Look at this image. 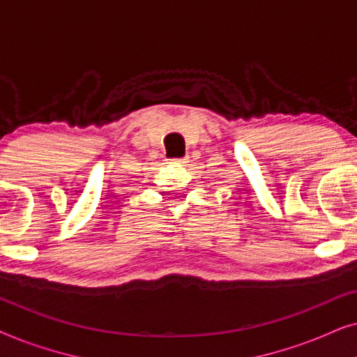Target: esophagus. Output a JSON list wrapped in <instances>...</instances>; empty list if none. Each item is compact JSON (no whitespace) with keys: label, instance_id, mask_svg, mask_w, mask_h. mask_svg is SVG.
Returning <instances> with one entry per match:
<instances>
[{"label":"esophagus","instance_id":"obj_1","mask_svg":"<svg viewBox=\"0 0 357 357\" xmlns=\"http://www.w3.org/2000/svg\"><path fill=\"white\" fill-rule=\"evenodd\" d=\"M185 159H172V164H183Z\"/></svg>","mask_w":357,"mask_h":357}]
</instances>
